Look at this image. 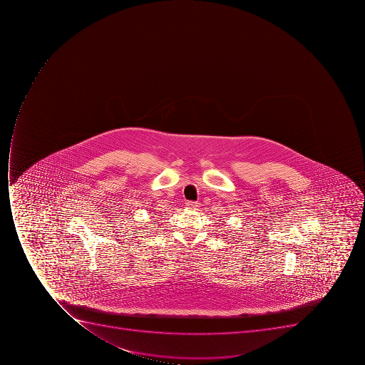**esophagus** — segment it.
Returning a JSON list of instances; mask_svg holds the SVG:
<instances>
[{
  "instance_id": "34e87169",
  "label": "esophagus",
  "mask_w": 365,
  "mask_h": 365,
  "mask_svg": "<svg viewBox=\"0 0 365 365\" xmlns=\"http://www.w3.org/2000/svg\"><path fill=\"white\" fill-rule=\"evenodd\" d=\"M186 207L188 209H196L198 207V203L197 202L188 201L186 202Z\"/></svg>"
}]
</instances>
